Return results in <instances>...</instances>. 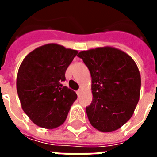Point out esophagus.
Here are the masks:
<instances>
[{
  "mask_svg": "<svg viewBox=\"0 0 157 157\" xmlns=\"http://www.w3.org/2000/svg\"><path fill=\"white\" fill-rule=\"evenodd\" d=\"M76 93H77V95L80 96L81 94H82V90H81V89H79L78 91H76Z\"/></svg>",
  "mask_w": 157,
  "mask_h": 157,
  "instance_id": "esophagus-1",
  "label": "esophagus"
}]
</instances>
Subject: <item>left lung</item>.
<instances>
[{
	"instance_id": "8db88e82",
	"label": "left lung",
	"mask_w": 157,
	"mask_h": 157,
	"mask_svg": "<svg viewBox=\"0 0 157 157\" xmlns=\"http://www.w3.org/2000/svg\"><path fill=\"white\" fill-rule=\"evenodd\" d=\"M92 76V102L86 108L91 124L101 132L117 130L131 118L140 99L141 78L125 52L106 46L81 51Z\"/></svg>"
}]
</instances>
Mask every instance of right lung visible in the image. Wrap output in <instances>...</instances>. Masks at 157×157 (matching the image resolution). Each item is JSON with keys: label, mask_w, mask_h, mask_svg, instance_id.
I'll return each mask as SVG.
<instances>
[{"label": "right lung", "mask_w": 157, "mask_h": 157, "mask_svg": "<svg viewBox=\"0 0 157 157\" xmlns=\"http://www.w3.org/2000/svg\"><path fill=\"white\" fill-rule=\"evenodd\" d=\"M78 51L57 44H48L30 52L20 65L17 91L29 118L41 128L53 129L64 124L77 98L63 86L65 71Z\"/></svg>", "instance_id": "add662e5"}]
</instances>
